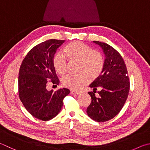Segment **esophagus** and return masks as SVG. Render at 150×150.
<instances>
[{"mask_svg": "<svg viewBox=\"0 0 150 150\" xmlns=\"http://www.w3.org/2000/svg\"><path fill=\"white\" fill-rule=\"evenodd\" d=\"M70 93L72 94V95H78V94L80 93V92H79V91H71Z\"/></svg>", "mask_w": 150, "mask_h": 150, "instance_id": "34e87169", "label": "esophagus"}]
</instances>
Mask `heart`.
Segmentation results:
<instances>
[{
  "label": "heart",
  "instance_id": "heart-1",
  "mask_svg": "<svg viewBox=\"0 0 150 150\" xmlns=\"http://www.w3.org/2000/svg\"><path fill=\"white\" fill-rule=\"evenodd\" d=\"M64 54L72 62H79V75L68 74L62 78V83L71 90H78L90 82V78L95 80L103 70L105 61L103 54L92 47L80 41L71 42L63 50ZM56 72L60 75L67 72V60L61 52L54 55L52 60Z\"/></svg>",
  "mask_w": 150,
  "mask_h": 150
}]
</instances>
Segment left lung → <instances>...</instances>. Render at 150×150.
Instances as JSON below:
<instances>
[{
  "mask_svg": "<svg viewBox=\"0 0 150 150\" xmlns=\"http://www.w3.org/2000/svg\"><path fill=\"white\" fill-rule=\"evenodd\" d=\"M93 42L101 47L105 59L103 72L90 85L93 91L88 92L91 102L86 112L91 119L103 122L114 118L122 109L129 93L130 82L127 67L119 52L105 43ZM98 88L100 91L96 97Z\"/></svg>",
  "mask_w": 150,
  "mask_h": 150,
  "instance_id": "obj_1",
  "label": "left lung"
}]
</instances>
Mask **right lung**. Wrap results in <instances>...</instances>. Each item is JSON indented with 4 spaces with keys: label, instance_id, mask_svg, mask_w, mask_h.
I'll return each instance as SVG.
<instances>
[{
    "label": "right lung",
    "instance_id": "obj_1",
    "mask_svg": "<svg viewBox=\"0 0 150 150\" xmlns=\"http://www.w3.org/2000/svg\"><path fill=\"white\" fill-rule=\"evenodd\" d=\"M64 40L49 39L37 45L26 54L20 66L18 93L26 110L39 120H49L59 113L63 99L70 90H47V82L59 84L54 67V55Z\"/></svg>",
    "mask_w": 150,
    "mask_h": 150
}]
</instances>
